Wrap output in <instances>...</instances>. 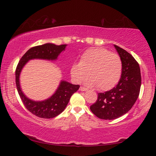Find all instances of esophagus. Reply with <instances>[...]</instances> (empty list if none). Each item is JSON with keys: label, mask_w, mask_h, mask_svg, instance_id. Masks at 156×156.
Segmentation results:
<instances>
[{"label": "esophagus", "mask_w": 156, "mask_h": 156, "mask_svg": "<svg viewBox=\"0 0 156 156\" xmlns=\"http://www.w3.org/2000/svg\"><path fill=\"white\" fill-rule=\"evenodd\" d=\"M80 90H81V91H87V90H88V89L86 88H83V87H80Z\"/></svg>", "instance_id": "esophagus-1"}]
</instances>
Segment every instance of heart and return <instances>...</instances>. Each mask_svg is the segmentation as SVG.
<instances>
[{
    "label": "heart",
    "mask_w": 156,
    "mask_h": 156,
    "mask_svg": "<svg viewBox=\"0 0 156 156\" xmlns=\"http://www.w3.org/2000/svg\"><path fill=\"white\" fill-rule=\"evenodd\" d=\"M122 64L119 55L110 53L103 48H91L83 52L80 62L73 64L70 75L74 81L80 83L88 76L86 83L91 87H97L101 91L110 90L120 80Z\"/></svg>",
    "instance_id": "heart-1"
}]
</instances>
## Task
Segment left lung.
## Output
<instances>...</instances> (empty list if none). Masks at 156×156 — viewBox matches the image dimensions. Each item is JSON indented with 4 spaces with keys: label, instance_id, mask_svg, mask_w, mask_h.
Returning a JSON list of instances; mask_svg holds the SVG:
<instances>
[{
    "label": "left lung",
    "instance_id": "left-lung-1",
    "mask_svg": "<svg viewBox=\"0 0 156 156\" xmlns=\"http://www.w3.org/2000/svg\"><path fill=\"white\" fill-rule=\"evenodd\" d=\"M114 46L122 61L121 77L114 88L98 94L97 101L90 106L95 116L105 120L116 119L128 112L137 100L141 86L138 63L123 48Z\"/></svg>",
    "mask_w": 156,
    "mask_h": 156
}]
</instances>
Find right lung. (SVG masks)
Here are the masks:
<instances>
[{
	"label": "right lung",
	"instance_id": "add662e5",
	"mask_svg": "<svg viewBox=\"0 0 156 156\" xmlns=\"http://www.w3.org/2000/svg\"><path fill=\"white\" fill-rule=\"evenodd\" d=\"M66 44L55 45L52 43L34 46L27 51L22 57L16 70V83L18 94L25 108L30 112L42 119H51L61 114L68 105L72 95L80 88L79 85L62 80L58 88L51 97L41 101L29 99L22 91L20 75L23 67L29 60L39 59L54 61L59 54L65 51Z\"/></svg>",
	"mask_w": 156,
	"mask_h": 156
}]
</instances>
